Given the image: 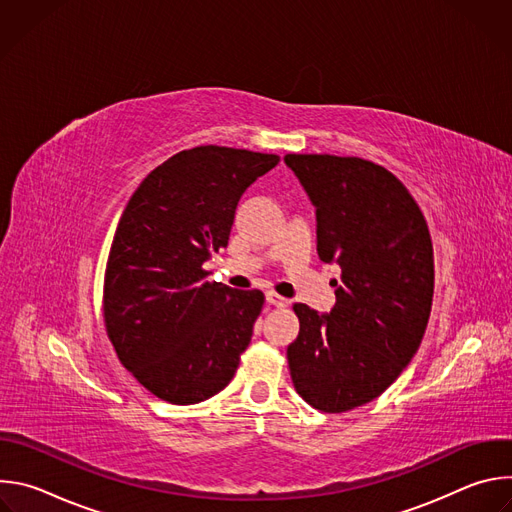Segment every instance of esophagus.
<instances>
[{"label":"esophagus","mask_w":512,"mask_h":512,"mask_svg":"<svg viewBox=\"0 0 512 512\" xmlns=\"http://www.w3.org/2000/svg\"><path fill=\"white\" fill-rule=\"evenodd\" d=\"M265 302H267L269 306H275V308H285V306L289 304L285 298L277 296L275 291H267V294H265Z\"/></svg>","instance_id":"obj_1"}]
</instances>
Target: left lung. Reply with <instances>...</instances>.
I'll list each match as a JSON object with an SVG mask.
<instances>
[{"instance_id": "obj_1", "label": "left lung", "mask_w": 512, "mask_h": 512, "mask_svg": "<svg viewBox=\"0 0 512 512\" xmlns=\"http://www.w3.org/2000/svg\"><path fill=\"white\" fill-rule=\"evenodd\" d=\"M316 208L318 257L342 269L336 304H296L300 334L287 346L296 391L342 413L377 399L415 356L433 298V249L409 190L362 158L287 154Z\"/></svg>"}]
</instances>
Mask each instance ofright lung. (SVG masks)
I'll return each instance as SVG.
<instances>
[{
    "label": "right lung",
    "mask_w": 512,
    "mask_h": 512,
    "mask_svg": "<svg viewBox=\"0 0 512 512\" xmlns=\"http://www.w3.org/2000/svg\"><path fill=\"white\" fill-rule=\"evenodd\" d=\"M273 154L200 145L158 166L129 198L105 271V326L123 367L156 397L200 403L237 373L263 306L259 289L208 281L243 192Z\"/></svg>",
    "instance_id": "1"
}]
</instances>
